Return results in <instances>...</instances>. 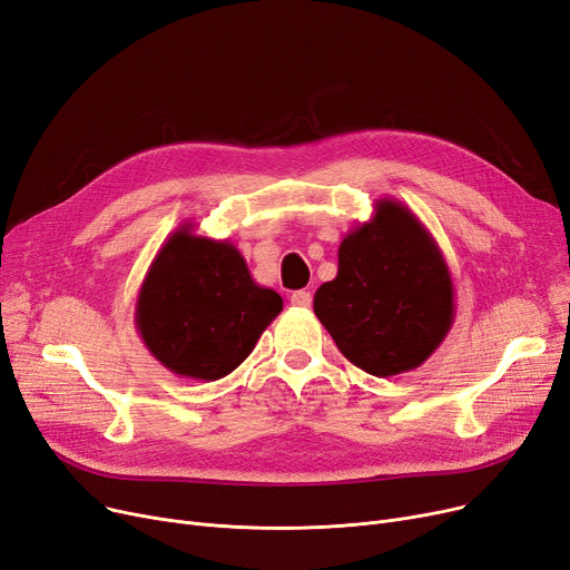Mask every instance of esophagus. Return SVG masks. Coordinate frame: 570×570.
<instances>
[{"instance_id":"34e87169","label":"esophagus","mask_w":570,"mask_h":570,"mask_svg":"<svg viewBox=\"0 0 570 570\" xmlns=\"http://www.w3.org/2000/svg\"><path fill=\"white\" fill-rule=\"evenodd\" d=\"M288 301H291L293 307H303L305 309V307L312 305V293L309 291H293Z\"/></svg>"}]
</instances>
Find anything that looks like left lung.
<instances>
[{"mask_svg": "<svg viewBox=\"0 0 570 570\" xmlns=\"http://www.w3.org/2000/svg\"><path fill=\"white\" fill-rule=\"evenodd\" d=\"M337 256V277L318 286L314 314L342 355L379 379L421 367L455 318L451 269L430 230L400 200L379 198Z\"/></svg>", "mask_w": 570, "mask_h": 570, "instance_id": "1", "label": "left lung"}]
</instances>
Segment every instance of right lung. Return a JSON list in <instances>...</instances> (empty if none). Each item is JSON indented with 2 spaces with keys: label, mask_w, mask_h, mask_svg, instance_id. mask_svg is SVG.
<instances>
[{
  "label": "right lung",
  "mask_w": 570,
  "mask_h": 570,
  "mask_svg": "<svg viewBox=\"0 0 570 570\" xmlns=\"http://www.w3.org/2000/svg\"><path fill=\"white\" fill-rule=\"evenodd\" d=\"M273 288L258 286L228 239L179 226L140 284L136 327L157 361L177 376L217 381L254 351L282 312Z\"/></svg>",
  "instance_id": "right-lung-1"
}]
</instances>
